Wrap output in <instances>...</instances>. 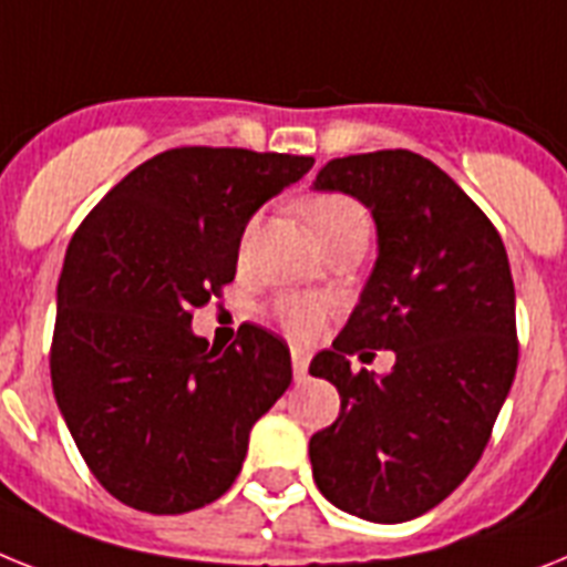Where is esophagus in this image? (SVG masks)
I'll list each match as a JSON object with an SVG mask.
<instances>
[{"label":"esophagus","instance_id":"esophagus-1","mask_svg":"<svg viewBox=\"0 0 567 567\" xmlns=\"http://www.w3.org/2000/svg\"><path fill=\"white\" fill-rule=\"evenodd\" d=\"M291 363H293V378L306 380L308 378V363H311V351L293 349L291 351Z\"/></svg>","mask_w":567,"mask_h":567}]
</instances>
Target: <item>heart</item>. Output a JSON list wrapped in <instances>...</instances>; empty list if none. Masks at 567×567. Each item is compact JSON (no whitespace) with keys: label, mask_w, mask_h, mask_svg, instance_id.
<instances>
[{"label":"heart","mask_w":567,"mask_h":567,"mask_svg":"<svg viewBox=\"0 0 567 567\" xmlns=\"http://www.w3.org/2000/svg\"><path fill=\"white\" fill-rule=\"evenodd\" d=\"M306 218L322 245L349 230H369V213H365L363 204L340 193L313 195L306 204ZM254 233L256 218L247 221L245 233H241V254H247ZM270 311H274V320L279 322V328L288 331L293 340L311 342L326 331L328 320L334 317V302L322 293H288V297L276 299Z\"/></svg>","instance_id":"1"}]
</instances>
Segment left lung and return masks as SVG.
I'll return each instance as SVG.
<instances>
[{"label":"left lung","instance_id":"8db88e82","mask_svg":"<svg viewBox=\"0 0 567 567\" xmlns=\"http://www.w3.org/2000/svg\"><path fill=\"white\" fill-rule=\"evenodd\" d=\"M313 187L360 198L380 247L311 363L340 392V417L308 446L313 482L340 511L398 525L444 502L487 446L518 363L511 261L482 207L415 152L328 161ZM363 348H392L393 372L354 373L348 357Z\"/></svg>","mask_w":567,"mask_h":567}]
</instances>
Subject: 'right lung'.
I'll return each instance as SVG.
<instances>
[{"label":"right lung","mask_w":567,"mask_h":567,"mask_svg":"<svg viewBox=\"0 0 567 567\" xmlns=\"http://www.w3.org/2000/svg\"><path fill=\"white\" fill-rule=\"evenodd\" d=\"M308 155L178 146L114 184L65 250L51 386L92 475L155 516L225 496L254 423L291 386V351L261 326L225 351L189 331L236 276L247 218Z\"/></svg>","instance_id":"add662e5"}]
</instances>
